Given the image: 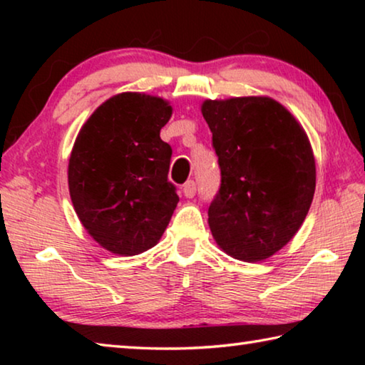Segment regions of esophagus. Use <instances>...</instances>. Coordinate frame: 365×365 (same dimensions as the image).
<instances>
[{
  "instance_id": "1",
  "label": "esophagus",
  "mask_w": 365,
  "mask_h": 365,
  "mask_svg": "<svg viewBox=\"0 0 365 365\" xmlns=\"http://www.w3.org/2000/svg\"><path fill=\"white\" fill-rule=\"evenodd\" d=\"M183 195L187 197H193L196 195V183L193 180H188L183 185Z\"/></svg>"
}]
</instances>
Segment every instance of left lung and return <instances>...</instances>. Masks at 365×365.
Returning <instances> with one entry per match:
<instances>
[{
	"label": "left lung",
	"mask_w": 365,
	"mask_h": 365,
	"mask_svg": "<svg viewBox=\"0 0 365 365\" xmlns=\"http://www.w3.org/2000/svg\"><path fill=\"white\" fill-rule=\"evenodd\" d=\"M201 113L222 177L207 211L212 237L227 255L264 261L294 237L311 207L316 160L307 135L269 96L206 100Z\"/></svg>",
	"instance_id": "obj_1"
}]
</instances>
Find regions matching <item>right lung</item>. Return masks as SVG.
Returning a JSON list of instances; mask_svg holds the SVG:
<instances>
[{
    "mask_svg": "<svg viewBox=\"0 0 365 365\" xmlns=\"http://www.w3.org/2000/svg\"><path fill=\"white\" fill-rule=\"evenodd\" d=\"M172 115L163 98L120 93L83 123L69 159V191L85 230L114 255L153 248L178 196L168 180L172 148L159 133Z\"/></svg>",
    "mask_w": 365,
    "mask_h": 365,
    "instance_id": "right-lung-1",
    "label": "right lung"
}]
</instances>
